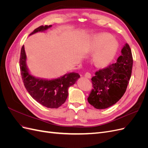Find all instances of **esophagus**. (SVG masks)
Instances as JSON below:
<instances>
[{
  "instance_id": "obj_1",
  "label": "esophagus",
  "mask_w": 148,
  "mask_h": 148,
  "mask_svg": "<svg viewBox=\"0 0 148 148\" xmlns=\"http://www.w3.org/2000/svg\"><path fill=\"white\" fill-rule=\"evenodd\" d=\"M84 77H85V78H91V73H90L86 72V73H85V75H84Z\"/></svg>"
}]
</instances>
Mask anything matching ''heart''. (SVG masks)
Here are the masks:
<instances>
[{"mask_svg": "<svg viewBox=\"0 0 148 148\" xmlns=\"http://www.w3.org/2000/svg\"><path fill=\"white\" fill-rule=\"evenodd\" d=\"M110 38V35L102 33L96 36L94 42V49L97 51L95 60L98 66H104L113 60L118 49L117 41Z\"/></svg>", "mask_w": 148, "mask_h": 148, "instance_id": "b5f03b06", "label": "heart"}]
</instances>
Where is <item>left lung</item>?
<instances>
[{
    "label": "left lung",
    "mask_w": 148,
    "mask_h": 148,
    "mask_svg": "<svg viewBox=\"0 0 148 148\" xmlns=\"http://www.w3.org/2000/svg\"><path fill=\"white\" fill-rule=\"evenodd\" d=\"M117 62L101 69L91 78L93 89L88 101L97 109H104L118 102L126 91L130 79L133 57L128 44L122 48Z\"/></svg>",
    "instance_id": "1"
}]
</instances>
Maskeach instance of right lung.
Masks as SVG:
<instances>
[{"label": "right lung", "mask_w": 148, "mask_h": 148, "mask_svg": "<svg viewBox=\"0 0 148 148\" xmlns=\"http://www.w3.org/2000/svg\"><path fill=\"white\" fill-rule=\"evenodd\" d=\"M51 26L52 25L39 26L29 36L40 31L42 32ZM26 61V56L23 45L20 53V71L25 87L31 96L39 104L47 108L54 109L61 106L68 97L69 88L76 83L80 77L79 75L74 72L66 73L53 79L36 78L29 73Z\"/></svg>", "instance_id": "obj_1"}]
</instances>
